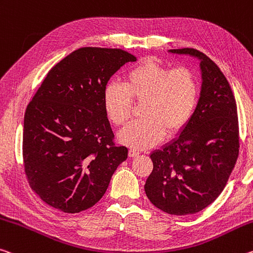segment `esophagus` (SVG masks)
Returning a JSON list of instances; mask_svg holds the SVG:
<instances>
[{"mask_svg": "<svg viewBox=\"0 0 253 253\" xmlns=\"http://www.w3.org/2000/svg\"><path fill=\"white\" fill-rule=\"evenodd\" d=\"M128 155H129L130 158H135V156L139 155V152L136 151V150H133V148H130L129 152H128Z\"/></svg>", "mask_w": 253, "mask_h": 253, "instance_id": "1", "label": "esophagus"}]
</instances>
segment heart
Segmentation results:
<instances>
[{"instance_id": "obj_1", "label": "heart", "mask_w": 253, "mask_h": 253, "mask_svg": "<svg viewBox=\"0 0 253 253\" xmlns=\"http://www.w3.org/2000/svg\"><path fill=\"white\" fill-rule=\"evenodd\" d=\"M199 94V79L194 71L170 70L159 59L147 57L124 74L122 85L108 84L102 105L109 122L122 126L130 117L133 101L143 102L144 119L124 127L118 139L135 150H144L162 141L166 131L173 135L182 130L197 108Z\"/></svg>"}]
</instances>
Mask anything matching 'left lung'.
Instances as JSON below:
<instances>
[{"mask_svg": "<svg viewBox=\"0 0 253 253\" xmlns=\"http://www.w3.org/2000/svg\"><path fill=\"white\" fill-rule=\"evenodd\" d=\"M169 53L199 59L202 91L187 126L150 155L153 171L144 188L159 210L189 215L211 205L226 186L239 155L238 110L230 84L210 57L194 48Z\"/></svg>", "mask_w": 253, "mask_h": 253, "instance_id": "obj_1", "label": "left lung"}]
</instances>
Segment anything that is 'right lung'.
<instances>
[{"label": "right lung", "instance_id": "add662e5", "mask_svg": "<svg viewBox=\"0 0 253 253\" xmlns=\"http://www.w3.org/2000/svg\"><path fill=\"white\" fill-rule=\"evenodd\" d=\"M136 57L117 48L83 47L48 72L27 107L22 154L29 184L47 205L80 213L105 195L127 159L116 146L103 110V90Z\"/></svg>", "mask_w": 253, "mask_h": 253}]
</instances>
